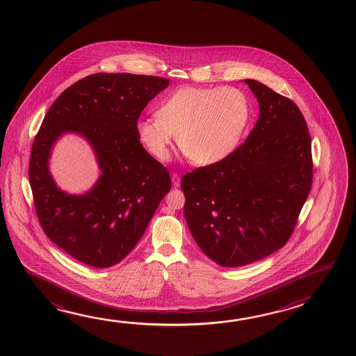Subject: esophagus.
<instances>
[{"label": "esophagus", "instance_id": "34e87169", "mask_svg": "<svg viewBox=\"0 0 356 356\" xmlns=\"http://www.w3.org/2000/svg\"><path fill=\"white\" fill-rule=\"evenodd\" d=\"M171 181H172V185H174V186H180V175H179V174L172 172V174H171Z\"/></svg>", "mask_w": 356, "mask_h": 356}]
</instances>
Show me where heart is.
Returning a JSON list of instances; mask_svg holds the SVG:
<instances>
[{
    "label": "heart",
    "instance_id": "b5f03b06",
    "mask_svg": "<svg viewBox=\"0 0 356 356\" xmlns=\"http://www.w3.org/2000/svg\"><path fill=\"white\" fill-rule=\"evenodd\" d=\"M251 118L245 94L234 87L181 88L163 100L158 117L140 119L136 134L152 156L163 161L179 135V146L198 165L220 163L237 149Z\"/></svg>",
    "mask_w": 356,
    "mask_h": 356
}]
</instances>
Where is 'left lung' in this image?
<instances>
[{
	"label": "left lung",
	"instance_id": "left-lung-1",
	"mask_svg": "<svg viewBox=\"0 0 356 356\" xmlns=\"http://www.w3.org/2000/svg\"><path fill=\"white\" fill-rule=\"evenodd\" d=\"M259 103L251 134L229 156L181 179L187 226L222 267L261 261L286 245L313 182L312 143L302 111L253 79Z\"/></svg>",
	"mask_w": 356,
	"mask_h": 356
}]
</instances>
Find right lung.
Segmentation results:
<instances>
[{
	"mask_svg": "<svg viewBox=\"0 0 356 356\" xmlns=\"http://www.w3.org/2000/svg\"><path fill=\"white\" fill-rule=\"evenodd\" d=\"M170 79L95 73L54 100L35 135L29 159L35 210L48 238L76 261L108 268L128 256L171 188L168 169L139 141L136 124ZM82 134L96 152L102 175L86 195L59 191L47 170L60 134Z\"/></svg>",
	"mask_w": 356,
	"mask_h": 356,
	"instance_id": "1",
	"label": "right lung"
}]
</instances>
